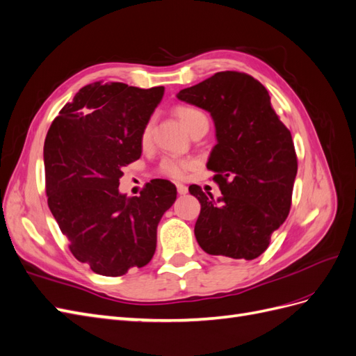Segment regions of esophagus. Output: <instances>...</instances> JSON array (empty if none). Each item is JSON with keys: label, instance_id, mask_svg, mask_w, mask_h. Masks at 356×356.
<instances>
[{"label": "esophagus", "instance_id": "esophagus-1", "mask_svg": "<svg viewBox=\"0 0 356 356\" xmlns=\"http://www.w3.org/2000/svg\"><path fill=\"white\" fill-rule=\"evenodd\" d=\"M177 190H178V195H187L188 188L184 184H177Z\"/></svg>", "mask_w": 356, "mask_h": 356}]
</instances>
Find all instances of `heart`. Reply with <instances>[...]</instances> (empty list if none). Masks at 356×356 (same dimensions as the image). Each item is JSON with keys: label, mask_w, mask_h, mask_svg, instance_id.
Returning <instances> with one entry per match:
<instances>
[{"label": "heart", "mask_w": 356, "mask_h": 356, "mask_svg": "<svg viewBox=\"0 0 356 356\" xmlns=\"http://www.w3.org/2000/svg\"><path fill=\"white\" fill-rule=\"evenodd\" d=\"M175 113L181 123L184 124L188 132L193 129L199 126L200 123L208 122L207 115L203 111H200L196 106L191 105H178L175 108ZM152 134H153V120L145 122V124L141 129V134H139V143L143 147H147L152 141ZM197 161L190 157H178V156H166L160 160L157 166V172L160 175H165L172 179H184L187 172L193 168H196Z\"/></svg>", "instance_id": "b5f03b06"}]
</instances>
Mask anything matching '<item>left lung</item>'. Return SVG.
I'll list each match as a JSON object with an SVG mask.
<instances>
[{
	"mask_svg": "<svg viewBox=\"0 0 356 356\" xmlns=\"http://www.w3.org/2000/svg\"><path fill=\"white\" fill-rule=\"evenodd\" d=\"M178 99L209 111L217 131L207 166L222 196L213 200L199 186L188 187L200 203L197 243L211 255L254 260L291 209L297 175L293 136L267 89L250 74L217 72L182 89Z\"/></svg>",
	"mask_w": 356,
	"mask_h": 356,
	"instance_id": "obj_1",
	"label": "left lung"
}]
</instances>
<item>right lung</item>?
Returning a JSON list of instances; mask_svg holds the SVG:
<instances>
[{
    "label": "right lung",
    "instance_id": "add662e5",
    "mask_svg": "<svg viewBox=\"0 0 356 356\" xmlns=\"http://www.w3.org/2000/svg\"><path fill=\"white\" fill-rule=\"evenodd\" d=\"M165 88L124 83L84 86L53 120L44 141L49 208L79 261L102 276H123L152 260L157 225L177 199V187L152 179L120 195L123 166L141 157L139 134Z\"/></svg>",
    "mask_w": 356,
    "mask_h": 356
}]
</instances>
